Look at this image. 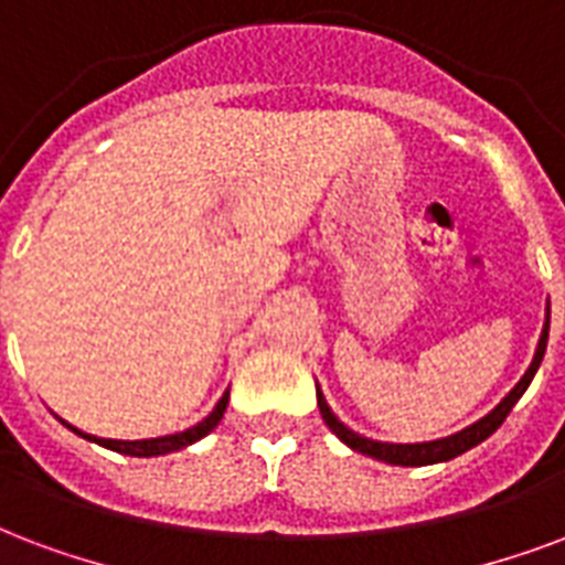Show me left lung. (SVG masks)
<instances>
[{
	"mask_svg": "<svg viewBox=\"0 0 565 565\" xmlns=\"http://www.w3.org/2000/svg\"><path fill=\"white\" fill-rule=\"evenodd\" d=\"M548 328H551V303L545 307V324H542L540 345H536V354H533V360H530L527 372L521 375L519 384L509 390L507 396L500 398L498 405H494L486 417H479L477 423H470L468 428H461V431H456V435H447V438H438V440H423V444H390V440L363 438L360 431L348 428L345 423L333 414V408L328 405V398H324L321 387L316 384L321 419L328 423L330 431H333L345 447H351L354 452H363V456H369V459L398 465V468H423V465H440V461L456 459V456H461V452H468V449H473L486 438H491V435L500 428V423L507 419L509 411L515 408V402L524 396V390L530 387V381H533V375L540 372L542 358H545V348H548Z\"/></svg>",
	"mask_w": 565,
	"mask_h": 565,
	"instance_id": "obj_1",
	"label": "left lung"
}]
</instances>
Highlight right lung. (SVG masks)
I'll use <instances>...</instances> for the list:
<instances>
[{
	"mask_svg": "<svg viewBox=\"0 0 565 565\" xmlns=\"http://www.w3.org/2000/svg\"><path fill=\"white\" fill-rule=\"evenodd\" d=\"M226 405H228V390L220 396V402L214 405V411L207 414L202 423H196V426L184 428V431H175V435H163V438H146V440H113V438H95V435H86V431H79L76 426H71V423H65L74 435H79V438L92 440V444H100V447L113 449V452H121V456H137V459H151V456H167V452H178V449L190 447V444H196V440H202L207 435V431H214L217 428V423L223 419V414H226Z\"/></svg>",
	"mask_w": 565,
	"mask_h": 565,
	"instance_id": "right-lung-1",
	"label": "right lung"
}]
</instances>
